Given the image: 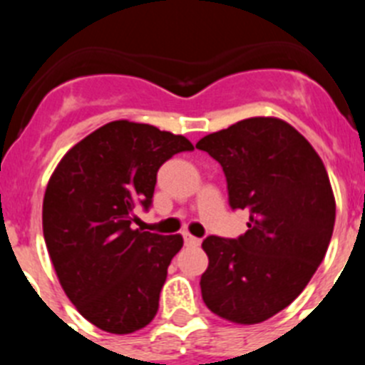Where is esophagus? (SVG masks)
Returning a JSON list of instances; mask_svg holds the SVG:
<instances>
[{"label":"esophagus","mask_w":365,"mask_h":365,"mask_svg":"<svg viewBox=\"0 0 365 365\" xmlns=\"http://www.w3.org/2000/svg\"><path fill=\"white\" fill-rule=\"evenodd\" d=\"M182 240H185L186 247H197V245L201 243V240H199V237L188 234V232H182Z\"/></svg>","instance_id":"34e87169"}]
</instances>
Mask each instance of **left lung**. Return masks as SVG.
I'll list each match as a JSON object with an SVG mask.
<instances>
[{
    "label": "left lung",
    "mask_w": 365,
    "mask_h": 365,
    "mask_svg": "<svg viewBox=\"0 0 365 365\" xmlns=\"http://www.w3.org/2000/svg\"><path fill=\"white\" fill-rule=\"evenodd\" d=\"M195 148L221 164L232 210H248L235 240L202 241L206 307L234 324H259L291 305L311 282L333 235V190L307 138L270 117L206 135Z\"/></svg>",
    "instance_id": "left-lung-1"
}]
</instances>
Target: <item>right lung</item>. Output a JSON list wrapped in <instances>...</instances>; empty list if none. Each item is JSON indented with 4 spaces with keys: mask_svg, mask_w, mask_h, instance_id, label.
<instances>
[{
    "mask_svg": "<svg viewBox=\"0 0 365 365\" xmlns=\"http://www.w3.org/2000/svg\"><path fill=\"white\" fill-rule=\"evenodd\" d=\"M193 146L182 135L115 120L66 153L43 197V237L67 298L113 334L146 327L157 314L180 235L133 228L150 210L159 168Z\"/></svg>",
    "mask_w": 365,
    "mask_h": 365,
    "instance_id": "obj_1",
    "label": "right lung"
}]
</instances>
